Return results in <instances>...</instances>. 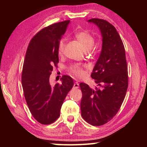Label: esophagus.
Segmentation results:
<instances>
[{"mask_svg": "<svg viewBox=\"0 0 147 147\" xmlns=\"http://www.w3.org/2000/svg\"><path fill=\"white\" fill-rule=\"evenodd\" d=\"M79 88V84L77 82H76L74 83V86H73V88L74 89H77Z\"/></svg>", "mask_w": 147, "mask_h": 147, "instance_id": "1", "label": "esophagus"}]
</instances>
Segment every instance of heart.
Wrapping results in <instances>:
<instances>
[{
    "instance_id": "1",
    "label": "heart",
    "mask_w": 147,
    "mask_h": 147,
    "mask_svg": "<svg viewBox=\"0 0 147 147\" xmlns=\"http://www.w3.org/2000/svg\"><path fill=\"white\" fill-rule=\"evenodd\" d=\"M76 38L81 44L84 51H90L95 43V39H94V36L87 31L78 32L76 35ZM65 46V39H61L59 41L58 45V54L59 55H61L63 53ZM69 71L74 76L78 77V78H82L86 74L85 70L84 69L83 67L79 64L72 65L71 66L69 67Z\"/></svg>"
}]
</instances>
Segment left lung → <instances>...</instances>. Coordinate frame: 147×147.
<instances>
[{"instance_id": "obj_1", "label": "left lung", "mask_w": 147, "mask_h": 147, "mask_svg": "<svg viewBox=\"0 0 147 147\" xmlns=\"http://www.w3.org/2000/svg\"><path fill=\"white\" fill-rule=\"evenodd\" d=\"M102 37V51L91 78L102 89L95 90L85 83L80 84L82 93V117L93 126H101L113 119L120 109L128 86L125 49L116 28L107 21L91 19Z\"/></svg>"}]
</instances>
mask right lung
I'll return each instance as SVG.
<instances>
[{
  "instance_id": "add662e5",
  "label": "right lung",
  "mask_w": 147,
  "mask_h": 147,
  "mask_svg": "<svg viewBox=\"0 0 147 147\" xmlns=\"http://www.w3.org/2000/svg\"><path fill=\"white\" fill-rule=\"evenodd\" d=\"M70 21L51 24L32 38L24 58L21 81L24 95L32 116L42 124H49L60 115L67 94L74 86L71 76L64 75L61 84L52 87L50 75L59 62L58 45Z\"/></svg>"
}]
</instances>
